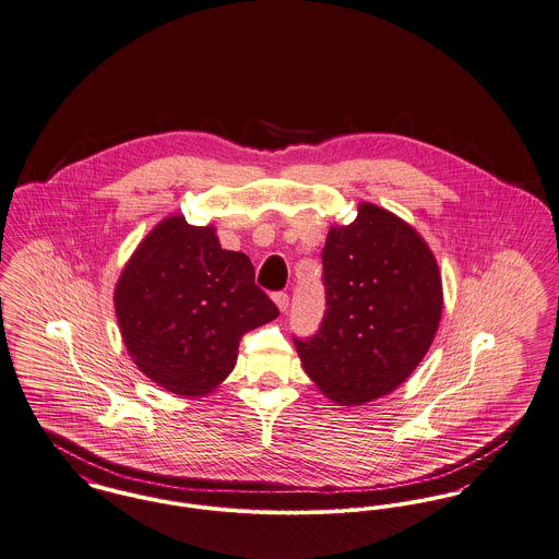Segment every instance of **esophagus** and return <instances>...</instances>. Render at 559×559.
<instances>
[{
  "label": "esophagus",
  "instance_id": "obj_1",
  "mask_svg": "<svg viewBox=\"0 0 559 559\" xmlns=\"http://www.w3.org/2000/svg\"><path fill=\"white\" fill-rule=\"evenodd\" d=\"M272 300H274V304H276L283 312L289 308V296H287L285 292H276V294L272 296Z\"/></svg>",
  "mask_w": 559,
  "mask_h": 559
}]
</instances>
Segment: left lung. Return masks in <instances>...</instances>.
<instances>
[{
	"label": "left lung",
	"instance_id": "8db88e82",
	"mask_svg": "<svg viewBox=\"0 0 559 559\" xmlns=\"http://www.w3.org/2000/svg\"><path fill=\"white\" fill-rule=\"evenodd\" d=\"M321 259L328 308L319 332L294 343L321 393L359 406L426 357L442 312L438 263L408 223L368 202L330 229Z\"/></svg>",
	"mask_w": 559,
	"mask_h": 559
}]
</instances>
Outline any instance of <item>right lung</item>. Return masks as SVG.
I'll list each match as a JSON object with an SVG mask.
<instances>
[{"mask_svg":"<svg viewBox=\"0 0 559 559\" xmlns=\"http://www.w3.org/2000/svg\"><path fill=\"white\" fill-rule=\"evenodd\" d=\"M133 364L176 395L202 397L236 366L240 338L278 317L245 253L225 251L215 227L164 218L135 249L115 289Z\"/></svg>","mask_w":559,"mask_h":559,"instance_id":"right-lung-1","label":"right lung"}]
</instances>
